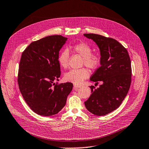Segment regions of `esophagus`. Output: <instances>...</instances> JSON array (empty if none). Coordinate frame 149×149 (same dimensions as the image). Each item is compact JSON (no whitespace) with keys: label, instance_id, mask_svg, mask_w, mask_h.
I'll return each mask as SVG.
<instances>
[{"label":"esophagus","instance_id":"1","mask_svg":"<svg viewBox=\"0 0 149 149\" xmlns=\"http://www.w3.org/2000/svg\"><path fill=\"white\" fill-rule=\"evenodd\" d=\"M81 86L80 85H78V84H74V89H77L79 88H80Z\"/></svg>","mask_w":149,"mask_h":149}]
</instances>
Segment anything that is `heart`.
I'll use <instances>...</instances> for the list:
<instances>
[{"label": "heart", "instance_id": "1", "mask_svg": "<svg viewBox=\"0 0 149 149\" xmlns=\"http://www.w3.org/2000/svg\"><path fill=\"white\" fill-rule=\"evenodd\" d=\"M70 49L75 53L83 57L82 65H86L91 70H95L99 68L101 62V57L97 54L92 53V49L87 43L81 42L76 43L70 47ZM69 52L68 50H62L58 56V62L61 68L66 69L69 65ZM90 75L89 70L83 68L79 69H72L64 75L66 81L74 84H80L87 79Z\"/></svg>", "mask_w": 149, "mask_h": 149}]
</instances>
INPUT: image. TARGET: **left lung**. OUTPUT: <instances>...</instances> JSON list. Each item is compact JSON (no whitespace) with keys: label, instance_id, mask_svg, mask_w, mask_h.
Here are the masks:
<instances>
[{"label":"left lung","instance_id":"left-lung-1","mask_svg":"<svg viewBox=\"0 0 149 149\" xmlns=\"http://www.w3.org/2000/svg\"><path fill=\"white\" fill-rule=\"evenodd\" d=\"M98 46L101 66L90 80L103 83L97 89L90 86L92 95L85 102V107L97 116H104L117 109L125 98L131 83V64L127 49L111 38L100 35L84 34Z\"/></svg>","mask_w":149,"mask_h":149}]
</instances>
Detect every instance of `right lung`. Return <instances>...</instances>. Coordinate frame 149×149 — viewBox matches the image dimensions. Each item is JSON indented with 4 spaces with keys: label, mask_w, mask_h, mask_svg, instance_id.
<instances>
[{
    "label": "right lung",
    "mask_w": 149,
    "mask_h": 149,
    "mask_svg": "<svg viewBox=\"0 0 149 149\" xmlns=\"http://www.w3.org/2000/svg\"><path fill=\"white\" fill-rule=\"evenodd\" d=\"M68 38L52 35L32 42L22 54L18 84L26 103L44 116L56 114L65 105L72 90L70 82L55 85L61 75L59 51Z\"/></svg>",
    "instance_id": "right-lung-1"
}]
</instances>
